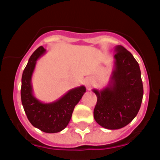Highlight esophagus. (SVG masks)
I'll list each match as a JSON object with an SVG mask.
<instances>
[{"label": "esophagus", "mask_w": 160, "mask_h": 160, "mask_svg": "<svg viewBox=\"0 0 160 160\" xmlns=\"http://www.w3.org/2000/svg\"><path fill=\"white\" fill-rule=\"evenodd\" d=\"M92 84H93V82H92V80L90 78H88L85 80V86L87 87V88H88V89L92 86Z\"/></svg>", "instance_id": "obj_1"}]
</instances>
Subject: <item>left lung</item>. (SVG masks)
Listing matches in <instances>:
<instances>
[{"label":"left lung","instance_id":"1","mask_svg":"<svg viewBox=\"0 0 160 160\" xmlns=\"http://www.w3.org/2000/svg\"><path fill=\"white\" fill-rule=\"evenodd\" d=\"M114 51L109 84L101 90L92 89L97 97L94 119L108 130L121 129L131 122L138 114L143 96L138 62L122 46H117Z\"/></svg>","mask_w":160,"mask_h":160}]
</instances>
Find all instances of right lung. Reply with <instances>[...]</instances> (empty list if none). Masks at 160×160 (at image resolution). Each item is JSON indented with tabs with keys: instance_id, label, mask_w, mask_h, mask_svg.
I'll return each mask as SVG.
<instances>
[{
	"instance_id": "add662e5",
	"label": "right lung",
	"mask_w": 160,
	"mask_h": 160,
	"mask_svg": "<svg viewBox=\"0 0 160 160\" xmlns=\"http://www.w3.org/2000/svg\"><path fill=\"white\" fill-rule=\"evenodd\" d=\"M45 52L43 47H39L29 59L22 73L21 98L27 118L34 127L45 133H57L68 125L75 106L86 92V88L81 85L72 88L51 103H42L37 99L33 94L32 75L37 60Z\"/></svg>"
}]
</instances>
